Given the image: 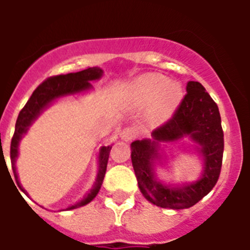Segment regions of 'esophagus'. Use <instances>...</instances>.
<instances>
[{
  "label": "esophagus",
  "instance_id": "esophagus-1",
  "mask_svg": "<svg viewBox=\"0 0 250 250\" xmlns=\"http://www.w3.org/2000/svg\"><path fill=\"white\" fill-rule=\"evenodd\" d=\"M120 138H121V140L126 141V143H127V141L134 140V139L136 138V134H135V131H134V130L129 129V127H127V129H124L123 131H121Z\"/></svg>",
  "mask_w": 250,
  "mask_h": 250
}]
</instances>
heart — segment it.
I'll list each match as a JSON object with an SVG mask.
<instances>
[{"label": "heart", "mask_w": 250, "mask_h": 250, "mask_svg": "<svg viewBox=\"0 0 250 250\" xmlns=\"http://www.w3.org/2000/svg\"><path fill=\"white\" fill-rule=\"evenodd\" d=\"M184 98L182 85L167 81L160 74L140 75L127 87L126 104L131 109H143L147 126L158 127L173 118Z\"/></svg>", "instance_id": "1"}]
</instances>
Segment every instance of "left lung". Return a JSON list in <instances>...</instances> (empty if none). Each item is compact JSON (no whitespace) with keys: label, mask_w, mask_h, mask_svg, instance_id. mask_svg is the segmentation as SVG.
<instances>
[{"label":"left lung","mask_w":250,"mask_h":250,"mask_svg":"<svg viewBox=\"0 0 250 250\" xmlns=\"http://www.w3.org/2000/svg\"><path fill=\"white\" fill-rule=\"evenodd\" d=\"M184 137L192 141L186 152L198 156L202 171L194 182L165 183L157 169L166 164L165 144ZM131 161L141 194L151 204L165 209H187L202 200L218 182L222 169L224 135L218 105L198 81H189L187 95L165 125L151 138L131 143Z\"/></svg>","instance_id":"obj_1"}]
</instances>
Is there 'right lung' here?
Masks as SVG:
<instances>
[{
  "mask_svg": "<svg viewBox=\"0 0 250 250\" xmlns=\"http://www.w3.org/2000/svg\"><path fill=\"white\" fill-rule=\"evenodd\" d=\"M103 76V70L95 66V67H89L86 70H83V71L50 77L35 90L34 94L31 95L30 100L25 105V107L20 111L19 118H17L16 121V126H15V134H13L12 141H11V164H12L13 175L16 179L17 185L27 196L28 193L23 189V187L20 183L19 173H17L16 167L21 139L27 134L30 126L37 120L40 115L42 114L46 109H48L51 105L57 103L60 99L67 98V96H80V95L91 91L94 89L91 83L100 80ZM111 146L112 145L101 146L99 149L98 174H96V179H95V183L91 189L83 195V199L70 205L63 210H72V209H76V208L83 207V205L89 204L91 200H94L95 196L98 195L104 182V176H105L106 173V167H107V160H109Z\"/></svg>",
  "mask_w": 250,
  "mask_h": 250,
  "instance_id": "1",
  "label": "right lung"
}]
</instances>
